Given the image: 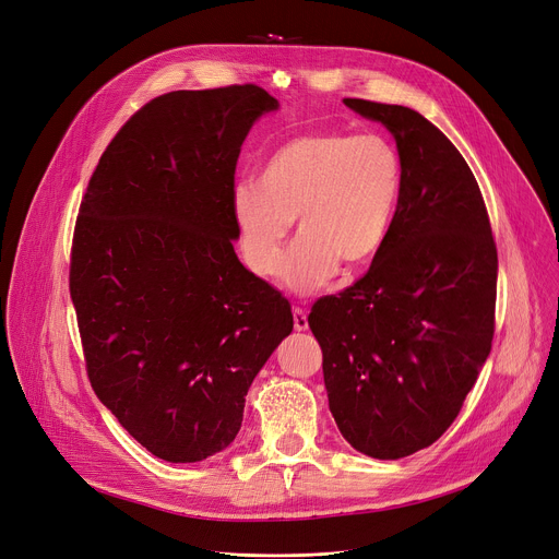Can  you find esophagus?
Returning <instances> with one entry per match:
<instances>
[{"instance_id": "1", "label": "esophagus", "mask_w": 559, "mask_h": 559, "mask_svg": "<svg viewBox=\"0 0 559 559\" xmlns=\"http://www.w3.org/2000/svg\"><path fill=\"white\" fill-rule=\"evenodd\" d=\"M293 326H295V331H306L308 329V316H306L304 308H299V306L293 308Z\"/></svg>"}]
</instances>
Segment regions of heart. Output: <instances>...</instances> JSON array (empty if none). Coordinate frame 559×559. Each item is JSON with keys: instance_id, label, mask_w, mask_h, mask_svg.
Here are the masks:
<instances>
[{"instance_id": "heart-1", "label": "heart", "mask_w": 559, "mask_h": 559, "mask_svg": "<svg viewBox=\"0 0 559 559\" xmlns=\"http://www.w3.org/2000/svg\"><path fill=\"white\" fill-rule=\"evenodd\" d=\"M402 193L397 148L378 133H308L277 146L258 181H239L230 217L243 264L260 277L277 271L294 217L300 237L280 267L295 293L322 288L382 248Z\"/></svg>"}]
</instances>
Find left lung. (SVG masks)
<instances>
[{
    "instance_id": "8db88e82",
    "label": "left lung",
    "mask_w": 559,
    "mask_h": 559,
    "mask_svg": "<svg viewBox=\"0 0 559 559\" xmlns=\"http://www.w3.org/2000/svg\"><path fill=\"white\" fill-rule=\"evenodd\" d=\"M393 135L402 193L368 273L308 316L344 440L376 460L430 447L457 417L490 353L498 248L479 186L417 110L344 99Z\"/></svg>"
}]
</instances>
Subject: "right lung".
Wrapping results in <instances>:
<instances>
[{
  "instance_id": "1",
  "label": "right lung",
  "mask_w": 559,
  "mask_h": 559,
  "mask_svg": "<svg viewBox=\"0 0 559 559\" xmlns=\"http://www.w3.org/2000/svg\"><path fill=\"white\" fill-rule=\"evenodd\" d=\"M280 108L255 84L175 91L104 151L80 206L71 299L99 402L155 457L237 436L246 393L293 331L288 299L235 255L241 144Z\"/></svg>"
}]
</instances>
